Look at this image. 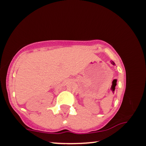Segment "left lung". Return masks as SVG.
<instances>
[{
  "label": "left lung",
  "mask_w": 146,
  "mask_h": 146,
  "mask_svg": "<svg viewBox=\"0 0 146 146\" xmlns=\"http://www.w3.org/2000/svg\"><path fill=\"white\" fill-rule=\"evenodd\" d=\"M113 64V65H114V64H115V63L114 62H111Z\"/></svg>",
  "instance_id": "1"
}]
</instances>
